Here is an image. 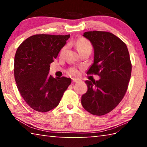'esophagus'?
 I'll list each match as a JSON object with an SVG mask.
<instances>
[{
    "mask_svg": "<svg viewBox=\"0 0 147 147\" xmlns=\"http://www.w3.org/2000/svg\"><path fill=\"white\" fill-rule=\"evenodd\" d=\"M72 80H73V82H80V80L78 78H73Z\"/></svg>",
    "mask_w": 147,
    "mask_h": 147,
    "instance_id": "obj_1",
    "label": "esophagus"
}]
</instances>
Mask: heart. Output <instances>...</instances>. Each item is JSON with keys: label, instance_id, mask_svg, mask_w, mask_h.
I'll use <instances>...</instances> for the list:
<instances>
[{"label": "heart", "instance_id": "1", "mask_svg": "<svg viewBox=\"0 0 147 147\" xmlns=\"http://www.w3.org/2000/svg\"><path fill=\"white\" fill-rule=\"evenodd\" d=\"M76 49L78 50V52H80L83 50H85L86 49H92V46L90 42H89L88 39L85 38H80L79 39L78 41H76ZM65 49V47H63L61 50V53L63 52L64 50ZM69 73L71 74H73V75H78L79 72L78 70L76 68H71L70 70H69Z\"/></svg>", "mask_w": 147, "mask_h": 147}]
</instances>
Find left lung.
<instances>
[{
	"label": "left lung",
	"instance_id": "8db88e82",
	"mask_svg": "<svg viewBox=\"0 0 147 147\" xmlns=\"http://www.w3.org/2000/svg\"><path fill=\"white\" fill-rule=\"evenodd\" d=\"M94 49L93 63L87 74H98V80H86L88 91L82 96L84 108L94 115H103L118 105L127 91L131 64L126 44L108 32H84Z\"/></svg>",
	"mask_w": 147,
	"mask_h": 147
}]
</instances>
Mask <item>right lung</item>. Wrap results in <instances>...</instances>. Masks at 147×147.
<instances>
[{"instance_id": "obj_1", "label": "right lung", "mask_w": 147, "mask_h": 147, "mask_svg": "<svg viewBox=\"0 0 147 147\" xmlns=\"http://www.w3.org/2000/svg\"><path fill=\"white\" fill-rule=\"evenodd\" d=\"M70 35L37 34L29 37L17 49L14 76L17 88L27 104L39 112H47L58 105L71 79L53 78L50 64L58 56Z\"/></svg>"}]
</instances>
